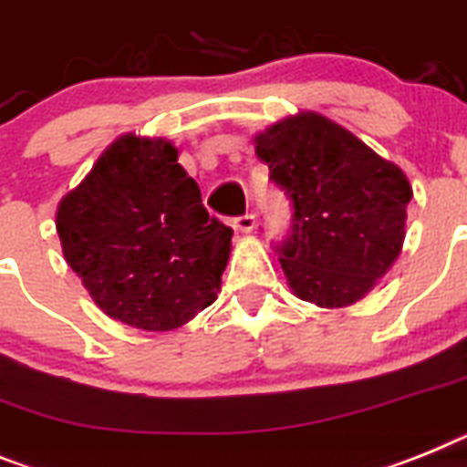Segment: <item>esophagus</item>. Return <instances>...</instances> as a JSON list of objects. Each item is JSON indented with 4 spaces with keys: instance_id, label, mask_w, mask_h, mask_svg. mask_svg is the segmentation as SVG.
<instances>
[{
    "instance_id": "obj_1",
    "label": "esophagus",
    "mask_w": 467,
    "mask_h": 467,
    "mask_svg": "<svg viewBox=\"0 0 467 467\" xmlns=\"http://www.w3.org/2000/svg\"><path fill=\"white\" fill-rule=\"evenodd\" d=\"M254 224H257L254 214H241V217L231 219V226L236 231H243V234H250V231L254 229Z\"/></svg>"
}]
</instances>
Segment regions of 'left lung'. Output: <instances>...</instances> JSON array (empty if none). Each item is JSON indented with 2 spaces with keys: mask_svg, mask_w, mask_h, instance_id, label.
<instances>
[{
  "mask_svg": "<svg viewBox=\"0 0 467 467\" xmlns=\"http://www.w3.org/2000/svg\"><path fill=\"white\" fill-rule=\"evenodd\" d=\"M254 153L295 205L278 262L295 297L358 302L397 262L413 189L404 170L349 130L305 110L254 134Z\"/></svg>",
  "mask_w": 467,
  "mask_h": 467,
  "instance_id": "8db88e82",
  "label": "left lung"
}]
</instances>
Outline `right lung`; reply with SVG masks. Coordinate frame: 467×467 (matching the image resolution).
Segmentation results:
<instances>
[{
    "label": "right lung",
    "mask_w": 467,
    "mask_h": 467,
    "mask_svg": "<svg viewBox=\"0 0 467 467\" xmlns=\"http://www.w3.org/2000/svg\"><path fill=\"white\" fill-rule=\"evenodd\" d=\"M162 137L122 134L56 210L63 257L103 314L174 330L217 300L234 231Z\"/></svg>",
    "instance_id": "1"
}]
</instances>
